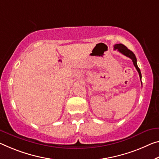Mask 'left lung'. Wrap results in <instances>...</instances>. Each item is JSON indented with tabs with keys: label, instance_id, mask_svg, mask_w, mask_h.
I'll return each mask as SVG.
<instances>
[{
	"label": "left lung",
	"instance_id": "1",
	"mask_svg": "<svg viewBox=\"0 0 159 159\" xmlns=\"http://www.w3.org/2000/svg\"><path fill=\"white\" fill-rule=\"evenodd\" d=\"M115 48V50L117 49L118 52H120V53H122V54H124L125 56L127 57L130 58L133 61V64H134V66H135L136 69H137V71L139 73V77H140V79L142 80V74H141V71H140V69H139V67L137 66V58L135 57V54L133 53L132 51H130L129 49H127V47H126L124 44H115L114 46Z\"/></svg>",
	"mask_w": 159,
	"mask_h": 159
}]
</instances>
